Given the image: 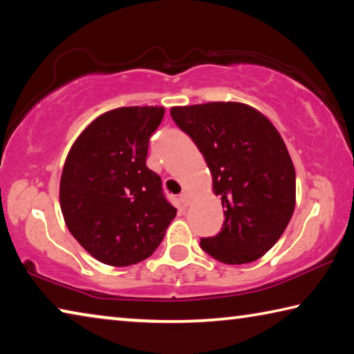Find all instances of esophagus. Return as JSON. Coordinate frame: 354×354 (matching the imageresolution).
Instances as JSON below:
<instances>
[{"label":"esophagus","instance_id":"esophagus-1","mask_svg":"<svg viewBox=\"0 0 354 354\" xmlns=\"http://www.w3.org/2000/svg\"><path fill=\"white\" fill-rule=\"evenodd\" d=\"M179 201H181V205L185 207L190 205V195L187 194V192H183V194L179 195Z\"/></svg>","mask_w":354,"mask_h":354}]
</instances>
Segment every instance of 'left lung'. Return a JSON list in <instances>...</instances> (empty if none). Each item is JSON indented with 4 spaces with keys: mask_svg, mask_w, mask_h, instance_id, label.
<instances>
[{
    "mask_svg": "<svg viewBox=\"0 0 354 354\" xmlns=\"http://www.w3.org/2000/svg\"><path fill=\"white\" fill-rule=\"evenodd\" d=\"M170 113L205 156L225 207L223 227L201 239V248L231 266L259 259L295 209V169L283 137L263 113L236 101L175 106Z\"/></svg>",
    "mask_w": 354,
    "mask_h": 354,
    "instance_id": "8db88e82",
    "label": "left lung"
}]
</instances>
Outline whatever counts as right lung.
<instances>
[{
    "mask_svg": "<svg viewBox=\"0 0 354 354\" xmlns=\"http://www.w3.org/2000/svg\"><path fill=\"white\" fill-rule=\"evenodd\" d=\"M159 106L101 113L71 145L59 201L65 225L95 259L128 267L151 256L176 209L147 167L149 137L162 122Z\"/></svg>",
    "mask_w": 354,
    "mask_h": 354,
    "instance_id": "obj_1",
    "label": "right lung"
}]
</instances>
